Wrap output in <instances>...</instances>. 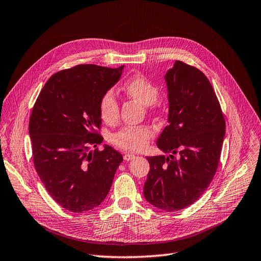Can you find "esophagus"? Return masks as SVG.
Returning a JSON list of instances; mask_svg holds the SVG:
<instances>
[{
    "mask_svg": "<svg viewBox=\"0 0 261 261\" xmlns=\"http://www.w3.org/2000/svg\"><path fill=\"white\" fill-rule=\"evenodd\" d=\"M134 158H136V155H133V153H124V155H123V159L125 161H130Z\"/></svg>",
    "mask_w": 261,
    "mask_h": 261,
    "instance_id": "obj_1",
    "label": "esophagus"
}]
</instances>
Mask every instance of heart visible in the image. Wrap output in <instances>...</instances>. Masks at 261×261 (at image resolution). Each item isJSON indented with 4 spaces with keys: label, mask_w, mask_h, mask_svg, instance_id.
Returning a JSON list of instances; mask_svg holds the SVG:
<instances>
[{
    "label": "heart",
    "mask_w": 261,
    "mask_h": 261,
    "mask_svg": "<svg viewBox=\"0 0 261 261\" xmlns=\"http://www.w3.org/2000/svg\"><path fill=\"white\" fill-rule=\"evenodd\" d=\"M123 93L130 99L137 100L145 105L147 113H153L157 109L159 88L142 74L131 76L122 86ZM101 118L113 124L117 122L120 114L119 101L113 90L105 91L99 103ZM153 138V130L148 125H127L113 134L112 143L118 148L137 152L145 148Z\"/></svg>",
    "instance_id": "b5f03b06"
}]
</instances>
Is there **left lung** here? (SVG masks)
<instances>
[{
    "mask_svg": "<svg viewBox=\"0 0 261 261\" xmlns=\"http://www.w3.org/2000/svg\"><path fill=\"white\" fill-rule=\"evenodd\" d=\"M169 124L157 146L169 156L147 157L150 170L144 197L167 212L191 205L210 186L219 165L226 121L207 77L175 61L165 76Z\"/></svg>",
    "mask_w": 261,
    "mask_h": 261,
    "instance_id": "8db88e82",
    "label": "left lung"
}]
</instances>
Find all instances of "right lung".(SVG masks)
Returning a JSON list of instances; mask_svg holds the SVG:
<instances>
[{"label": "right lung", "instance_id": "1", "mask_svg": "<svg viewBox=\"0 0 261 261\" xmlns=\"http://www.w3.org/2000/svg\"><path fill=\"white\" fill-rule=\"evenodd\" d=\"M117 69L79 64L54 74L38 94L29 121L34 168L63 208L83 213L108 196L122 155L103 138L99 103L120 79Z\"/></svg>", "mask_w": 261, "mask_h": 261}]
</instances>
